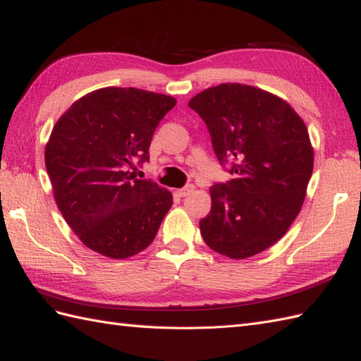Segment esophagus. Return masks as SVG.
I'll return each mask as SVG.
<instances>
[{
    "instance_id": "obj_1",
    "label": "esophagus",
    "mask_w": 361,
    "mask_h": 361,
    "mask_svg": "<svg viewBox=\"0 0 361 361\" xmlns=\"http://www.w3.org/2000/svg\"><path fill=\"white\" fill-rule=\"evenodd\" d=\"M194 189H195L194 184H188L186 188H183V189H178V190H177V195H178V197H188V195L192 194V192H194Z\"/></svg>"
}]
</instances>
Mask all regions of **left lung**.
Listing matches in <instances>:
<instances>
[{
	"mask_svg": "<svg viewBox=\"0 0 361 361\" xmlns=\"http://www.w3.org/2000/svg\"><path fill=\"white\" fill-rule=\"evenodd\" d=\"M204 120L228 183L215 184L200 220L206 245L243 259L275 245L298 215L314 169L305 121L283 98L240 82L204 89L189 102Z\"/></svg>",
	"mask_w": 361,
	"mask_h": 361,
	"instance_id": "1",
	"label": "left lung"
}]
</instances>
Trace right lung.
Here are the masks:
<instances>
[{"instance_id":"right-lung-1","label":"right lung","mask_w":361,"mask_h":361,"mask_svg":"<svg viewBox=\"0 0 361 361\" xmlns=\"http://www.w3.org/2000/svg\"><path fill=\"white\" fill-rule=\"evenodd\" d=\"M175 104L171 95L103 87L77 99L54 126L44 160L55 203L89 249L123 259L154 241L172 194L130 169L149 160L157 126Z\"/></svg>"}]
</instances>
